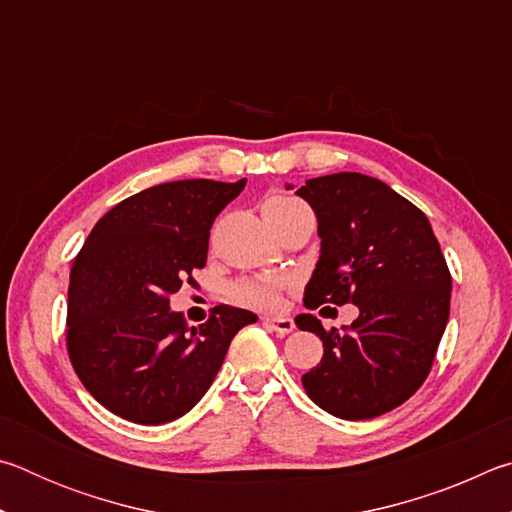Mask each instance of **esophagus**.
<instances>
[{"label":"esophagus","mask_w":512,"mask_h":512,"mask_svg":"<svg viewBox=\"0 0 512 512\" xmlns=\"http://www.w3.org/2000/svg\"><path fill=\"white\" fill-rule=\"evenodd\" d=\"M262 323L266 327H271L277 334H289V332H293V327H296L293 318H287V316H264Z\"/></svg>","instance_id":"1"}]
</instances>
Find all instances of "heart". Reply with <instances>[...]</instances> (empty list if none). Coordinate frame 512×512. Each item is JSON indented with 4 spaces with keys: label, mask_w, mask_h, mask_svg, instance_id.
Masks as SVG:
<instances>
[{
    "label": "heart",
    "mask_w": 512,
    "mask_h": 512,
    "mask_svg": "<svg viewBox=\"0 0 512 512\" xmlns=\"http://www.w3.org/2000/svg\"><path fill=\"white\" fill-rule=\"evenodd\" d=\"M296 207H302L300 201L289 196H273L264 203V216L268 219H275V216L287 214ZM284 287V280L277 275H259V277H248V280L237 282L232 287V298H235L239 305L253 307V309H271L280 300V291Z\"/></svg>",
    "instance_id": "b5f03b06"
}]
</instances>
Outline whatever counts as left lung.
I'll return each instance as SVG.
<instances>
[{"label": "left lung", "instance_id": "1", "mask_svg": "<svg viewBox=\"0 0 512 512\" xmlns=\"http://www.w3.org/2000/svg\"><path fill=\"white\" fill-rule=\"evenodd\" d=\"M296 194L314 210L320 237L305 307H359L352 325L329 332L316 316L296 318L323 341V359L302 386L336 418H377L427 379L447 327L452 275L427 216L381 180L343 171L311 178Z\"/></svg>", "mask_w": 512, "mask_h": 512}]
</instances>
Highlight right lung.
<instances>
[{"label": "right lung", "mask_w": 512, "mask_h": 512, "mask_svg": "<svg viewBox=\"0 0 512 512\" xmlns=\"http://www.w3.org/2000/svg\"><path fill=\"white\" fill-rule=\"evenodd\" d=\"M246 180H176L103 214L69 273L67 350L94 400L119 418L164 424L207 393L248 309L219 305L189 327L169 296L207 262L216 216Z\"/></svg>", "instance_id": "1"}]
</instances>
